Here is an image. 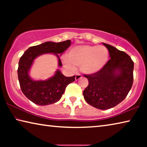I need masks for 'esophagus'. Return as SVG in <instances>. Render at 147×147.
Segmentation results:
<instances>
[{"label": "esophagus", "mask_w": 147, "mask_h": 147, "mask_svg": "<svg viewBox=\"0 0 147 147\" xmlns=\"http://www.w3.org/2000/svg\"><path fill=\"white\" fill-rule=\"evenodd\" d=\"M82 78V75L81 74H76V76H75V80H79L80 78Z\"/></svg>", "instance_id": "1"}]
</instances>
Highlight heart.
Masks as SVG:
<instances>
[{"instance_id": "b5f03b06", "label": "heart", "mask_w": 147, "mask_h": 147, "mask_svg": "<svg viewBox=\"0 0 147 147\" xmlns=\"http://www.w3.org/2000/svg\"><path fill=\"white\" fill-rule=\"evenodd\" d=\"M109 51L104 46L78 45L72 48L68 57H63L62 61L69 70L74 71L80 66L83 73L91 74L100 71L108 62Z\"/></svg>"}]
</instances>
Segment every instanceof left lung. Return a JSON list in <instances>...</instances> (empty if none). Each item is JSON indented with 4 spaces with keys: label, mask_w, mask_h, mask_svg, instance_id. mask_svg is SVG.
I'll return each mask as SVG.
<instances>
[{
    "label": "left lung",
    "mask_w": 147,
    "mask_h": 147,
    "mask_svg": "<svg viewBox=\"0 0 147 147\" xmlns=\"http://www.w3.org/2000/svg\"><path fill=\"white\" fill-rule=\"evenodd\" d=\"M102 43L108 49L110 59L100 71L84 75L89 84L83 95L91 106L108 109L121 103L127 96L133 84L134 64L124 52Z\"/></svg>",
    "instance_id": "left-lung-1"
}]
</instances>
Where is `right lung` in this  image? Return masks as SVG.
Segmentation results:
<instances>
[{
	"label": "right lung",
	"instance_id": "right-lung-1",
	"mask_svg": "<svg viewBox=\"0 0 147 147\" xmlns=\"http://www.w3.org/2000/svg\"><path fill=\"white\" fill-rule=\"evenodd\" d=\"M71 45V40L59 43L47 41L30 47L24 52L19 62L18 78L23 94L32 102L39 106L54 104L60 100L66 87L75 80V76L67 77L57 69L53 76L45 80H35L29 73L35 59L45 54H54L58 60V65L62 66L60 56Z\"/></svg>",
	"mask_w": 147,
	"mask_h": 147
}]
</instances>
